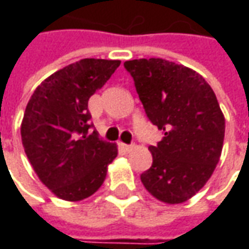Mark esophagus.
Segmentation results:
<instances>
[{
  "label": "esophagus",
  "instance_id": "esophagus-1",
  "mask_svg": "<svg viewBox=\"0 0 249 249\" xmlns=\"http://www.w3.org/2000/svg\"><path fill=\"white\" fill-rule=\"evenodd\" d=\"M120 148L123 149V151H126V152H129L130 149L133 148V145H129V144H124V142H120Z\"/></svg>",
  "mask_w": 249,
  "mask_h": 249
}]
</instances>
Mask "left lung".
<instances>
[{
	"label": "left lung",
	"instance_id": "obj_1",
	"mask_svg": "<svg viewBox=\"0 0 249 249\" xmlns=\"http://www.w3.org/2000/svg\"><path fill=\"white\" fill-rule=\"evenodd\" d=\"M148 119L163 131L141 175L149 194L181 204L211 178L220 159L225 116L212 87L196 71L162 58L124 62Z\"/></svg>",
	"mask_w": 249,
	"mask_h": 249
}]
</instances>
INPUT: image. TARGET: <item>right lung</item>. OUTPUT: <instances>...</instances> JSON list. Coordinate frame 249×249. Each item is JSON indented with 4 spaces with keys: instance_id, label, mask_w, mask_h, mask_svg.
<instances>
[{
    "instance_id": "add662e5",
    "label": "right lung",
    "mask_w": 249,
    "mask_h": 249,
    "mask_svg": "<svg viewBox=\"0 0 249 249\" xmlns=\"http://www.w3.org/2000/svg\"><path fill=\"white\" fill-rule=\"evenodd\" d=\"M120 61L86 58L47 77L27 102L20 134L24 152L44 186L65 201H82L104 183L116 144L89 134L90 97Z\"/></svg>"
}]
</instances>
